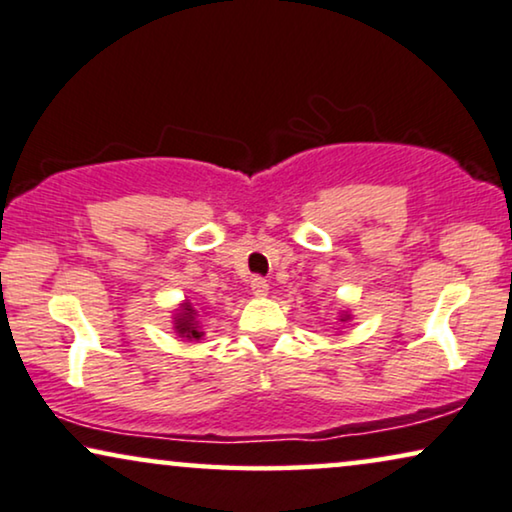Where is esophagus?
Masks as SVG:
<instances>
[{
	"instance_id": "esophagus-1",
	"label": "esophagus",
	"mask_w": 512,
	"mask_h": 512,
	"mask_svg": "<svg viewBox=\"0 0 512 512\" xmlns=\"http://www.w3.org/2000/svg\"><path fill=\"white\" fill-rule=\"evenodd\" d=\"M250 290H252V295H255V297H267L269 295V283L264 281V278H252Z\"/></svg>"
}]
</instances>
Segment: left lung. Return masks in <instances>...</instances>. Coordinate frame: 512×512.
<instances>
[{"mask_svg":"<svg viewBox=\"0 0 512 512\" xmlns=\"http://www.w3.org/2000/svg\"><path fill=\"white\" fill-rule=\"evenodd\" d=\"M346 320H351V313L349 311L339 313V323H346Z\"/></svg>","mask_w":512,"mask_h":512,"instance_id":"8db88e82","label":"left lung"}]
</instances>
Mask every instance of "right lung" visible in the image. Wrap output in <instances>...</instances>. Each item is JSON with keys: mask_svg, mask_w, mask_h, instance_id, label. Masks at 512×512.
Returning <instances> with one entry per match:
<instances>
[{"mask_svg": "<svg viewBox=\"0 0 512 512\" xmlns=\"http://www.w3.org/2000/svg\"><path fill=\"white\" fill-rule=\"evenodd\" d=\"M201 309H196V306L185 299L177 309L173 311V330L177 337L187 339V342H199V339L206 335L203 332V325H201Z\"/></svg>", "mask_w": 512, "mask_h": 512, "instance_id": "right-lung-1", "label": "right lung"}]
</instances>
